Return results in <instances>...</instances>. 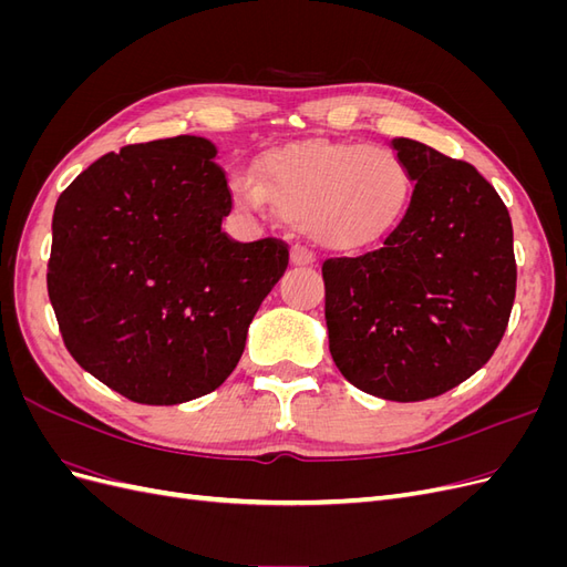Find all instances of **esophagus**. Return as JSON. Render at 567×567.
<instances>
[{"mask_svg":"<svg viewBox=\"0 0 567 567\" xmlns=\"http://www.w3.org/2000/svg\"><path fill=\"white\" fill-rule=\"evenodd\" d=\"M290 265H293V267H310V265H315V255L302 246H293V248H290Z\"/></svg>","mask_w":567,"mask_h":567,"instance_id":"esophagus-1","label":"esophagus"}]
</instances>
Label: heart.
I'll list each match as a JSON object with an SVG mask.
<instances>
[{"label":"heart","mask_w":567,"mask_h":567,"mask_svg":"<svg viewBox=\"0 0 567 567\" xmlns=\"http://www.w3.org/2000/svg\"><path fill=\"white\" fill-rule=\"evenodd\" d=\"M231 198L244 210L267 203L317 246L359 252L398 229L414 196V173L398 151L307 140L265 151L255 173L236 169Z\"/></svg>","instance_id":"b5f03b06"}]
</instances>
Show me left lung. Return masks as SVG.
<instances>
[{"label":"left lung","instance_id":"left-lung-1","mask_svg":"<svg viewBox=\"0 0 567 567\" xmlns=\"http://www.w3.org/2000/svg\"><path fill=\"white\" fill-rule=\"evenodd\" d=\"M392 148L414 196L379 250L323 262L326 329L354 388L421 402L471 379L499 346L516 298L513 227L473 165L404 136Z\"/></svg>","mask_w":567,"mask_h":567}]
</instances>
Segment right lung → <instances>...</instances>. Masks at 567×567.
I'll use <instances>...</instances> for the list:
<instances>
[{
	"label": "right lung",
	"mask_w": 567,
	"mask_h": 567,
	"mask_svg": "<svg viewBox=\"0 0 567 567\" xmlns=\"http://www.w3.org/2000/svg\"><path fill=\"white\" fill-rule=\"evenodd\" d=\"M217 148L203 136L106 153L59 196L49 300L68 352L123 398L169 406L229 379L288 267L277 238L238 244Z\"/></svg>",
	"instance_id": "obj_1"
}]
</instances>
